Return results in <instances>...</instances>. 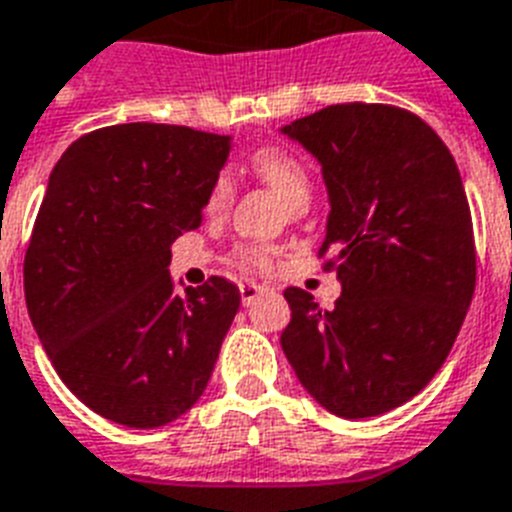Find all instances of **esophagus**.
<instances>
[{"instance_id": "34e87169", "label": "esophagus", "mask_w": 512, "mask_h": 512, "mask_svg": "<svg viewBox=\"0 0 512 512\" xmlns=\"http://www.w3.org/2000/svg\"><path fill=\"white\" fill-rule=\"evenodd\" d=\"M261 293H264V287L256 285V282H240V301H243V306H251Z\"/></svg>"}]
</instances>
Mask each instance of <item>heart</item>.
<instances>
[{"label":"heart","instance_id":"obj_1","mask_svg":"<svg viewBox=\"0 0 512 512\" xmlns=\"http://www.w3.org/2000/svg\"><path fill=\"white\" fill-rule=\"evenodd\" d=\"M253 170L261 177V183L269 190H274L290 209H306L308 198H311V180H308V170L303 167L301 159H295L293 154H287L282 149H261L253 154ZM232 193H235L232 177L222 172L209 190V201H206L209 211L225 209L230 204ZM240 261L246 266H253V269H266V266L272 264V248H243Z\"/></svg>","mask_w":512,"mask_h":512}]
</instances>
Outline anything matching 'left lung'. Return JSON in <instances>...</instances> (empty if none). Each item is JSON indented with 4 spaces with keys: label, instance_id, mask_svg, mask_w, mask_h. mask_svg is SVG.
Wrapping results in <instances>:
<instances>
[{
    "label": "left lung",
    "instance_id": "8db88e82",
    "mask_svg": "<svg viewBox=\"0 0 512 512\" xmlns=\"http://www.w3.org/2000/svg\"><path fill=\"white\" fill-rule=\"evenodd\" d=\"M322 164L342 295L322 311L287 287L280 342L298 382L340 418L408 403L445 363L474 298V225L458 164L421 117L335 104L280 130Z\"/></svg>",
    "mask_w": 512,
    "mask_h": 512
}]
</instances>
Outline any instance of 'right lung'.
Returning <instances> with one entry per match:
<instances>
[{
	"instance_id": "right-lung-1",
	"label": "right lung",
	"mask_w": 512,
	"mask_h": 512,
	"mask_svg": "<svg viewBox=\"0 0 512 512\" xmlns=\"http://www.w3.org/2000/svg\"><path fill=\"white\" fill-rule=\"evenodd\" d=\"M230 135L128 122L54 164L25 251V303L59 379L114 424L193 408L240 308L225 277L175 293L172 243L201 222Z\"/></svg>"
}]
</instances>
